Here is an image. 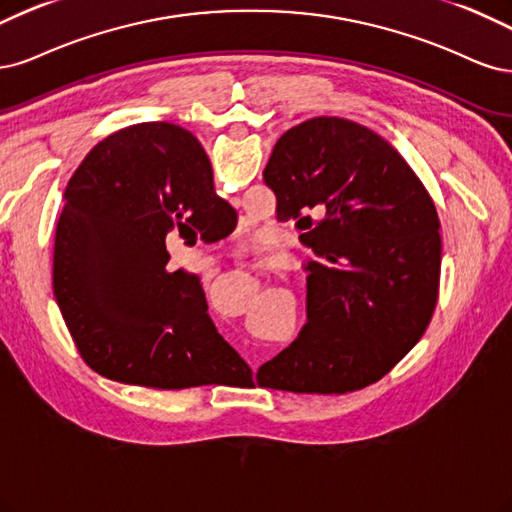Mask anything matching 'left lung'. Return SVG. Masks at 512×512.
Returning a JSON list of instances; mask_svg holds the SVG:
<instances>
[{"instance_id": "1", "label": "left lung", "mask_w": 512, "mask_h": 512, "mask_svg": "<svg viewBox=\"0 0 512 512\" xmlns=\"http://www.w3.org/2000/svg\"><path fill=\"white\" fill-rule=\"evenodd\" d=\"M263 180L276 219L298 221L308 323L257 372L259 387L346 393L383 378L432 321L442 240L430 193L376 131L315 117L278 138Z\"/></svg>"}]
</instances>
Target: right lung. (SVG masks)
Returning <instances> with one entry per match:
<instances>
[{
  "instance_id": "right-lung-1",
  "label": "right lung",
  "mask_w": 512,
  "mask_h": 512,
  "mask_svg": "<svg viewBox=\"0 0 512 512\" xmlns=\"http://www.w3.org/2000/svg\"><path fill=\"white\" fill-rule=\"evenodd\" d=\"M236 210L217 195L202 144L151 121L108 136L63 193L53 293L87 366L161 391L212 385L251 368L208 317L200 276L170 270L166 238H225Z\"/></svg>"
}]
</instances>
